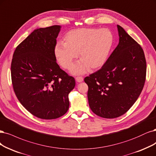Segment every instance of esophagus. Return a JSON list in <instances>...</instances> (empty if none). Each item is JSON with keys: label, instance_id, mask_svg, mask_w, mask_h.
Wrapping results in <instances>:
<instances>
[{"label": "esophagus", "instance_id": "esophagus-1", "mask_svg": "<svg viewBox=\"0 0 156 156\" xmlns=\"http://www.w3.org/2000/svg\"><path fill=\"white\" fill-rule=\"evenodd\" d=\"M76 81L77 83H81V82L83 81V77H77L76 78Z\"/></svg>", "mask_w": 156, "mask_h": 156}]
</instances>
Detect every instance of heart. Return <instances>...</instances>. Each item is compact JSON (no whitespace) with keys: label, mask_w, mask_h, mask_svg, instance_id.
I'll use <instances>...</instances> for the list:
<instances>
[{"label":"heart","mask_w":156,"mask_h":156,"mask_svg":"<svg viewBox=\"0 0 156 156\" xmlns=\"http://www.w3.org/2000/svg\"><path fill=\"white\" fill-rule=\"evenodd\" d=\"M63 41L54 48L57 60L62 68L69 69L78 53L80 61L74 64L71 72L79 75L104 65L112 46L113 35L106 28H78L68 31Z\"/></svg>","instance_id":"obj_1"}]
</instances>
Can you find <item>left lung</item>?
I'll use <instances>...</instances> for the list:
<instances>
[{
  "label": "left lung",
  "mask_w": 156,
  "mask_h": 156,
  "mask_svg": "<svg viewBox=\"0 0 156 156\" xmlns=\"http://www.w3.org/2000/svg\"><path fill=\"white\" fill-rule=\"evenodd\" d=\"M117 30L119 44L99 70L84 78L91 110L106 119L119 117L131 108L146 79L142 48L119 25Z\"/></svg>",
  "instance_id": "left-lung-1"
}]
</instances>
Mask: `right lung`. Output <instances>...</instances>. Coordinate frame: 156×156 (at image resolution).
I'll return each instance as SVG.
<instances>
[{
    "label": "right lung",
    "mask_w": 156,
    "mask_h": 156,
    "mask_svg": "<svg viewBox=\"0 0 156 156\" xmlns=\"http://www.w3.org/2000/svg\"><path fill=\"white\" fill-rule=\"evenodd\" d=\"M61 26L35 30L16 48L11 65L15 94L24 108L42 119H54L69 108L75 79L56 62L54 48Z\"/></svg>",
    "instance_id": "1"
}]
</instances>
